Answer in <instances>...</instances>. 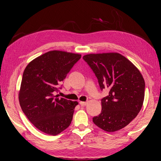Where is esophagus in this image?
<instances>
[{
	"label": "esophagus",
	"mask_w": 161,
	"mask_h": 161,
	"mask_svg": "<svg viewBox=\"0 0 161 161\" xmlns=\"http://www.w3.org/2000/svg\"><path fill=\"white\" fill-rule=\"evenodd\" d=\"M80 104L81 106H86L87 104V102H80Z\"/></svg>",
	"instance_id": "34e87169"
}]
</instances>
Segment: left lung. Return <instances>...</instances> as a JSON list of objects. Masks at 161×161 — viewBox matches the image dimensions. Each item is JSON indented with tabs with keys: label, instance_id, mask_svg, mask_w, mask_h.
I'll use <instances>...</instances> for the list:
<instances>
[{
	"label": "left lung",
	"instance_id": "8db88e82",
	"mask_svg": "<svg viewBox=\"0 0 161 161\" xmlns=\"http://www.w3.org/2000/svg\"><path fill=\"white\" fill-rule=\"evenodd\" d=\"M98 80L101 90L108 95L102 99V111L93 122L105 131L126 126L139 113L145 95V81L137 68L121 54H89L83 57Z\"/></svg>",
	"mask_w": 161,
	"mask_h": 161
}]
</instances>
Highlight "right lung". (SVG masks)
Listing matches in <instances>:
<instances>
[{
	"instance_id": "right-lung-1",
	"label": "right lung",
	"mask_w": 161,
	"mask_h": 161,
	"mask_svg": "<svg viewBox=\"0 0 161 161\" xmlns=\"http://www.w3.org/2000/svg\"><path fill=\"white\" fill-rule=\"evenodd\" d=\"M81 54L53 50L31 61L24 70L19 102L29 121L47 134L56 136L72 122L77 102L59 98L55 92Z\"/></svg>"
}]
</instances>
